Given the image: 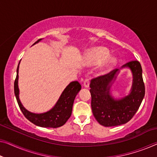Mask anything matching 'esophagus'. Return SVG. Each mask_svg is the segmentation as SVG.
<instances>
[{
    "mask_svg": "<svg viewBox=\"0 0 157 157\" xmlns=\"http://www.w3.org/2000/svg\"><path fill=\"white\" fill-rule=\"evenodd\" d=\"M90 86V79H86L83 83V86L85 88H88Z\"/></svg>",
    "mask_w": 157,
    "mask_h": 157,
    "instance_id": "34e87169",
    "label": "esophagus"
}]
</instances>
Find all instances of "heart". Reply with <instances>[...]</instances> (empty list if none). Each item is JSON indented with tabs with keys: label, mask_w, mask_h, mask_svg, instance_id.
<instances>
[{
	"label": "heart",
	"mask_w": 157,
	"mask_h": 157,
	"mask_svg": "<svg viewBox=\"0 0 157 157\" xmlns=\"http://www.w3.org/2000/svg\"><path fill=\"white\" fill-rule=\"evenodd\" d=\"M109 51L103 46L91 48L86 53L85 63L88 66H95L99 65L98 73L104 75L109 71L116 64V60L113 57H109Z\"/></svg>",
	"instance_id": "b5f03b06"
}]
</instances>
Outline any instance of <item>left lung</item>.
<instances>
[{
  "instance_id": "8db88e82",
  "label": "left lung",
  "mask_w": 157,
  "mask_h": 157,
  "mask_svg": "<svg viewBox=\"0 0 157 157\" xmlns=\"http://www.w3.org/2000/svg\"><path fill=\"white\" fill-rule=\"evenodd\" d=\"M132 75V84L128 95L115 99L111 87L120 70H114L105 75L92 79L90 83L93 115L98 123L105 127H113L128 123L137 111L144 99L145 89L142 79L141 65L133 60L123 65Z\"/></svg>"
}]
</instances>
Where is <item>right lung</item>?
Here are the masks:
<instances>
[{"label":"right lung","mask_w":157,"mask_h":157,"mask_svg":"<svg viewBox=\"0 0 157 157\" xmlns=\"http://www.w3.org/2000/svg\"><path fill=\"white\" fill-rule=\"evenodd\" d=\"M42 39H40L35 44L38 43ZM20 63L17 68V76H16L15 83H14V91H15L16 99L22 113L30 122L39 127L56 128L63 125L71 116L74 100L81 90L80 84L78 81L71 82L63 91L59 99H58L57 102L56 103L52 109L44 113H33L25 108L21 103L20 97H19L20 90L18 86V73Z\"/></svg>","instance_id":"right-lung-1"}]
</instances>
